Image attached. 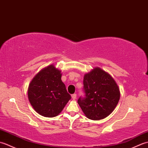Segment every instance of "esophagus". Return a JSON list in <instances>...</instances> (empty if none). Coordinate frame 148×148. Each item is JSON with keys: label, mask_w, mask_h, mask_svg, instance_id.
I'll list each match as a JSON object with an SVG mask.
<instances>
[{"label": "esophagus", "mask_w": 148, "mask_h": 148, "mask_svg": "<svg viewBox=\"0 0 148 148\" xmlns=\"http://www.w3.org/2000/svg\"><path fill=\"white\" fill-rule=\"evenodd\" d=\"M76 97H77V95L76 93H74V94H72V99L75 100L76 99Z\"/></svg>", "instance_id": "obj_1"}]
</instances>
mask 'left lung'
I'll use <instances>...</instances> for the list:
<instances>
[{"instance_id":"obj_1","label":"left lung","mask_w":148,"mask_h":148,"mask_svg":"<svg viewBox=\"0 0 148 148\" xmlns=\"http://www.w3.org/2000/svg\"><path fill=\"white\" fill-rule=\"evenodd\" d=\"M84 97L77 103L88 118L99 120L114 111L120 97L119 88L114 79L100 68L96 67L84 75Z\"/></svg>"}]
</instances>
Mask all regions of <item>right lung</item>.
I'll return each instance as SVG.
<instances>
[{
	"mask_svg": "<svg viewBox=\"0 0 148 148\" xmlns=\"http://www.w3.org/2000/svg\"><path fill=\"white\" fill-rule=\"evenodd\" d=\"M60 72L51 65L40 71L29 84V102L40 115L48 118L56 116L71 99L62 81Z\"/></svg>",
	"mask_w": 148,
	"mask_h": 148,
	"instance_id": "1",
	"label": "right lung"
}]
</instances>
